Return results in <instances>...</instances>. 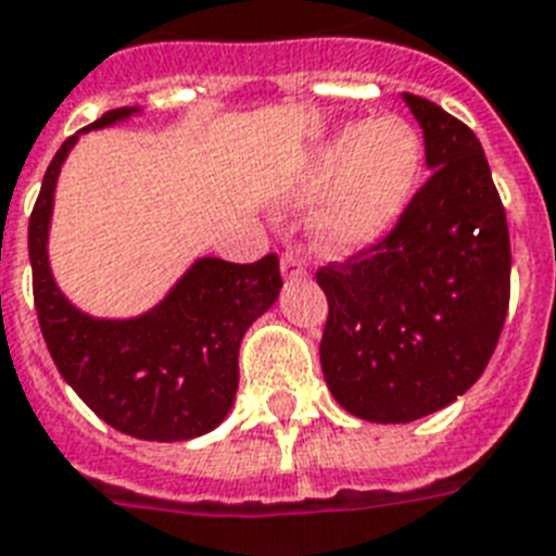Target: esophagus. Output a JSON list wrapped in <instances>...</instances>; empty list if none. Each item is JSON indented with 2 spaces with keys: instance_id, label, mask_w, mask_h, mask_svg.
<instances>
[{
  "instance_id": "obj_1",
  "label": "esophagus",
  "mask_w": 556,
  "mask_h": 556,
  "mask_svg": "<svg viewBox=\"0 0 556 556\" xmlns=\"http://www.w3.org/2000/svg\"><path fill=\"white\" fill-rule=\"evenodd\" d=\"M279 268H282V277L286 279L308 277V268H305V263H302L296 254H282V263H279Z\"/></svg>"
}]
</instances>
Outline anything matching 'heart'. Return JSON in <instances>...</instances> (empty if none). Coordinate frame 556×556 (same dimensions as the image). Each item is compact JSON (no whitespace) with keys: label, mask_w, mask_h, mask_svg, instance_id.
Returning <instances> with one entry per match:
<instances>
[{"label":"heart","mask_w":556,"mask_h":556,"mask_svg":"<svg viewBox=\"0 0 556 556\" xmlns=\"http://www.w3.org/2000/svg\"><path fill=\"white\" fill-rule=\"evenodd\" d=\"M419 170L422 146L405 122H351L311 151L288 188V202H319L311 231L323 254H356L394 231Z\"/></svg>","instance_id":"1"}]
</instances>
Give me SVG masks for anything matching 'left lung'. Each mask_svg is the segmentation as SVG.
I'll return each mask as SVG.
<instances>
[{
	"label": "left lung",
	"instance_id": "1",
	"mask_svg": "<svg viewBox=\"0 0 556 556\" xmlns=\"http://www.w3.org/2000/svg\"><path fill=\"white\" fill-rule=\"evenodd\" d=\"M403 99L431 176L382 242L317 270L325 382L368 422H414L466 394L497 349L511 293L508 223L480 139L434 102Z\"/></svg>",
	"mask_w": 556,
	"mask_h": 556
}]
</instances>
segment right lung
I'll return each instance as SVG.
<instances>
[{
	"mask_svg": "<svg viewBox=\"0 0 556 556\" xmlns=\"http://www.w3.org/2000/svg\"><path fill=\"white\" fill-rule=\"evenodd\" d=\"M134 114L139 108H116L79 134ZM79 134L62 142L45 170L28 225L36 317L48 351L83 403L122 434L156 442L207 434L237 396L242 337L279 296L277 254L251 265L202 256L139 317L99 319L79 311L59 291L48 260L56 179Z\"/></svg>",
	"mask_w": 556,
	"mask_h": 556,
	"instance_id": "obj_1",
	"label": "right lung"
}]
</instances>
